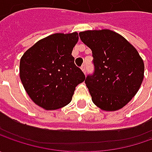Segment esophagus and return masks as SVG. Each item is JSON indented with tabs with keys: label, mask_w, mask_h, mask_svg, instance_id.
Segmentation results:
<instances>
[{
	"label": "esophagus",
	"mask_w": 152,
	"mask_h": 152,
	"mask_svg": "<svg viewBox=\"0 0 152 152\" xmlns=\"http://www.w3.org/2000/svg\"><path fill=\"white\" fill-rule=\"evenodd\" d=\"M81 69H82V71L85 73V64H83V65L81 66Z\"/></svg>",
	"instance_id": "esophagus-1"
}]
</instances>
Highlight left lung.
Returning <instances> with one entry per match:
<instances>
[{"label":"left lung","instance_id":"1","mask_svg":"<svg viewBox=\"0 0 152 152\" xmlns=\"http://www.w3.org/2000/svg\"><path fill=\"white\" fill-rule=\"evenodd\" d=\"M79 37L94 57L95 73L85 79L92 102L102 111L123 108L142 84L143 59L124 37L113 30H86Z\"/></svg>","mask_w":152,"mask_h":152}]
</instances>
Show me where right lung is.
I'll return each mask as SVG.
<instances>
[{"mask_svg":"<svg viewBox=\"0 0 152 152\" xmlns=\"http://www.w3.org/2000/svg\"><path fill=\"white\" fill-rule=\"evenodd\" d=\"M78 40L77 32L56 33L39 39L22 56L20 79L39 107L56 110L67 106L76 86L85 81V74L72 56Z\"/></svg>","mask_w":152,"mask_h":152,"instance_id":"right-lung-1","label":"right lung"}]
</instances>
